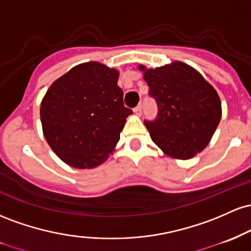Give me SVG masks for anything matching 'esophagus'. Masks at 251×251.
<instances>
[{"label":"esophagus","mask_w":251,"mask_h":251,"mask_svg":"<svg viewBox=\"0 0 251 251\" xmlns=\"http://www.w3.org/2000/svg\"><path fill=\"white\" fill-rule=\"evenodd\" d=\"M134 112H135V114H136V115H139V116H140V115H141V112H142V106H141V105H137L136 108L134 109Z\"/></svg>","instance_id":"1"}]
</instances>
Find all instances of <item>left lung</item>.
I'll use <instances>...</instances> for the list:
<instances>
[{"instance_id":"obj_1","label":"left lung","mask_w":251,"mask_h":251,"mask_svg":"<svg viewBox=\"0 0 251 251\" xmlns=\"http://www.w3.org/2000/svg\"><path fill=\"white\" fill-rule=\"evenodd\" d=\"M159 112L147 122L149 135L167 156L188 160L209 145L221 122V98L212 85L190 65L172 61L147 69L139 65Z\"/></svg>"}]
</instances>
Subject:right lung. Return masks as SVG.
<instances>
[{
	"label": "right lung",
	"instance_id": "add662e5",
	"mask_svg": "<svg viewBox=\"0 0 251 251\" xmlns=\"http://www.w3.org/2000/svg\"><path fill=\"white\" fill-rule=\"evenodd\" d=\"M116 69L97 61L72 67L41 100L42 133L52 151L75 168H95L116 147L126 118Z\"/></svg>",
	"mask_w": 251,
	"mask_h": 251
}]
</instances>
